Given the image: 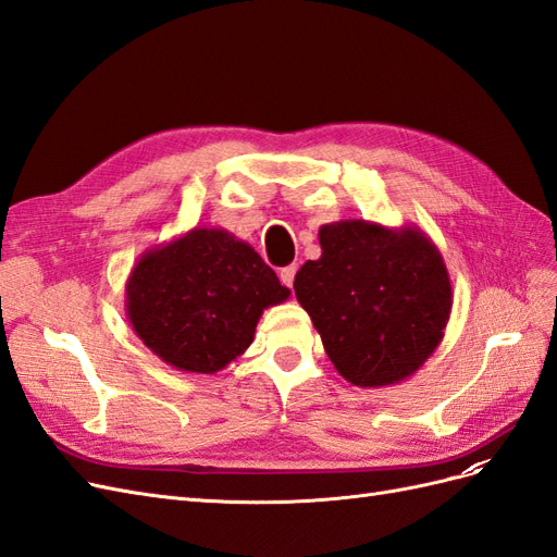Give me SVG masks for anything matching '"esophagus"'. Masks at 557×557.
Instances as JSON below:
<instances>
[{
	"instance_id": "1",
	"label": "esophagus",
	"mask_w": 557,
	"mask_h": 557,
	"mask_svg": "<svg viewBox=\"0 0 557 557\" xmlns=\"http://www.w3.org/2000/svg\"><path fill=\"white\" fill-rule=\"evenodd\" d=\"M295 274H297V267H295V264H288V267H283V269H281V272H278V278H281V283L285 285V288H293Z\"/></svg>"
}]
</instances>
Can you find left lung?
Returning a JSON list of instances; mask_svg holds the SVG:
<instances>
[{
    "instance_id": "obj_1",
    "label": "left lung",
    "mask_w": 557,
    "mask_h": 557,
    "mask_svg": "<svg viewBox=\"0 0 557 557\" xmlns=\"http://www.w3.org/2000/svg\"><path fill=\"white\" fill-rule=\"evenodd\" d=\"M323 252L301 264L295 295L323 339L327 358L360 387L413 376L444 339L453 309L440 248L416 225L330 223Z\"/></svg>"
}]
</instances>
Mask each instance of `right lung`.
Returning <instances> with one entry per match:
<instances>
[{"label": "right lung", "instance_id": "right-lung-1", "mask_svg": "<svg viewBox=\"0 0 557 557\" xmlns=\"http://www.w3.org/2000/svg\"><path fill=\"white\" fill-rule=\"evenodd\" d=\"M288 297L250 244L221 227H193L132 267L125 313L162 362L215 374L244 356L262 311Z\"/></svg>", "mask_w": 557, "mask_h": 557}]
</instances>
